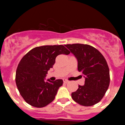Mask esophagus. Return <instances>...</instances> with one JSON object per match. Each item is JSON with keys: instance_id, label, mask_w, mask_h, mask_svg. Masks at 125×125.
Instances as JSON below:
<instances>
[{"instance_id": "obj_1", "label": "esophagus", "mask_w": 125, "mask_h": 125, "mask_svg": "<svg viewBox=\"0 0 125 125\" xmlns=\"http://www.w3.org/2000/svg\"><path fill=\"white\" fill-rule=\"evenodd\" d=\"M63 82L64 83H68L69 82V81L67 80V79H63Z\"/></svg>"}]
</instances>
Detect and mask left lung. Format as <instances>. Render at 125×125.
I'll list each match as a JSON object with an SVG mask.
<instances>
[{
	"label": "left lung",
	"instance_id": "1",
	"mask_svg": "<svg viewBox=\"0 0 125 125\" xmlns=\"http://www.w3.org/2000/svg\"><path fill=\"white\" fill-rule=\"evenodd\" d=\"M78 60V69L84 76V86L79 85L72 93L75 102L91 106L100 102L105 94L110 82V69L105 58L98 49L83 44L65 45Z\"/></svg>",
	"mask_w": 125,
	"mask_h": 125
}]
</instances>
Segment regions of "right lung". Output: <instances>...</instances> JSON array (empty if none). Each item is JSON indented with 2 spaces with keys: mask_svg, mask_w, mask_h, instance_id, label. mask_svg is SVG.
Returning <instances> with one entry per match:
<instances>
[{
  "mask_svg": "<svg viewBox=\"0 0 125 125\" xmlns=\"http://www.w3.org/2000/svg\"><path fill=\"white\" fill-rule=\"evenodd\" d=\"M69 53L62 45L43 46L34 47L22 58L16 71L15 83L25 102L34 107L43 108L54 100L63 81H45L44 78L58 55Z\"/></svg>",
  "mask_w": 125,
  "mask_h": 125,
  "instance_id": "right-lung-1",
  "label": "right lung"
}]
</instances>
